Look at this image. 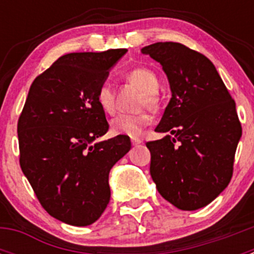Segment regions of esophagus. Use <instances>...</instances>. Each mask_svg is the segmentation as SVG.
Here are the masks:
<instances>
[{
    "mask_svg": "<svg viewBox=\"0 0 254 254\" xmlns=\"http://www.w3.org/2000/svg\"><path fill=\"white\" fill-rule=\"evenodd\" d=\"M141 143H142V141H141L140 138H133V140H132V145H133V146H138Z\"/></svg>",
    "mask_w": 254,
    "mask_h": 254,
    "instance_id": "1",
    "label": "esophagus"
}]
</instances>
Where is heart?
<instances>
[{"label":"heart","mask_w":254,"mask_h":254,"mask_svg":"<svg viewBox=\"0 0 254 254\" xmlns=\"http://www.w3.org/2000/svg\"><path fill=\"white\" fill-rule=\"evenodd\" d=\"M127 81L136 85L143 91L142 105L156 104V91L159 89V78L154 71L146 67H136L126 75ZM96 103L104 113L113 114L116 111V94L113 87L103 82L96 90ZM151 118L146 113L118 114L111 121V129L114 134H125L128 137H140L145 127L150 125Z\"/></svg>","instance_id":"1"}]
</instances>
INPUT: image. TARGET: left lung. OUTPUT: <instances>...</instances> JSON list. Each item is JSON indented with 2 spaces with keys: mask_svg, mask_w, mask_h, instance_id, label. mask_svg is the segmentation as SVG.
<instances>
[{
  "mask_svg": "<svg viewBox=\"0 0 254 254\" xmlns=\"http://www.w3.org/2000/svg\"><path fill=\"white\" fill-rule=\"evenodd\" d=\"M141 52L163 66L172 90L155 128L167 136L146 143L150 174L168 202L197 210L212 202L232 179L242 136L235 102L202 53L174 42L150 44Z\"/></svg>",
  "mask_w": 254,
  "mask_h": 254,
  "instance_id": "1",
  "label": "left lung"
}]
</instances>
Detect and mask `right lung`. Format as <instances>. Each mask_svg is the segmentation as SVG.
I'll list each match as a JSON object with an SVG mask.
<instances>
[{"mask_svg":"<svg viewBox=\"0 0 254 254\" xmlns=\"http://www.w3.org/2000/svg\"><path fill=\"white\" fill-rule=\"evenodd\" d=\"M127 49L68 53L35 77L17 122L20 167L40 205L62 223L86 226L111 199L109 172L131 149L109 125L96 90Z\"/></svg>","mask_w":254,"mask_h":254,"instance_id":"add662e5","label":"right lung"}]
</instances>
